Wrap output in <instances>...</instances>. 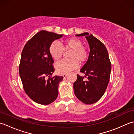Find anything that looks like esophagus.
Here are the masks:
<instances>
[{
	"instance_id": "obj_1",
	"label": "esophagus",
	"mask_w": 134,
	"mask_h": 134,
	"mask_svg": "<svg viewBox=\"0 0 134 134\" xmlns=\"http://www.w3.org/2000/svg\"><path fill=\"white\" fill-rule=\"evenodd\" d=\"M67 76H68V74H66V73H64V74L62 75V76H63L64 77H66Z\"/></svg>"
}]
</instances>
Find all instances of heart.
<instances>
[{
  "label": "heart",
  "instance_id": "obj_1",
  "mask_svg": "<svg viewBox=\"0 0 134 134\" xmlns=\"http://www.w3.org/2000/svg\"><path fill=\"white\" fill-rule=\"evenodd\" d=\"M65 50H71L69 55L70 59H64L55 65L57 72L59 73L69 72L75 69L79 64L86 62L88 55L87 48L78 38H70L63 42L62 46L57 42H53L49 47V53L54 60L58 61L63 55Z\"/></svg>",
  "mask_w": 134,
  "mask_h": 134
}]
</instances>
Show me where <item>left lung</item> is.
<instances>
[{
  "label": "left lung",
  "instance_id": "8db88e82",
  "mask_svg": "<svg viewBox=\"0 0 134 134\" xmlns=\"http://www.w3.org/2000/svg\"><path fill=\"white\" fill-rule=\"evenodd\" d=\"M85 36L90 46L88 58L80 69L85 74L84 77L77 75V80L73 83L75 95L86 104H92L98 101L104 94L109 82L111 62L105 45L88 32L76 35Z\"/></svg>",
  "mask_w": 134,
  "mask_h": 134
}]
</instances>
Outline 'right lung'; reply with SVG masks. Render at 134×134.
Segmentation results:
<instances>
[{"label":"right lung","instance_id":"add662e5","mask_svg":"<svg viewBox=\"0 0 134 134\" xmlns=\"http://www.w3.org/2000/svg\"><path fill=\"white\" fill-rule=\"evenodd\" d=\"M62 36L40 31L28 41L22 51L19 73L23 88L28 97L39 104L48 105L58 97L59 84L64 77H51L55 69L49 47L53 41Z\"/></svg>","mask_w":134,"mask_h":134}]
</instances>
